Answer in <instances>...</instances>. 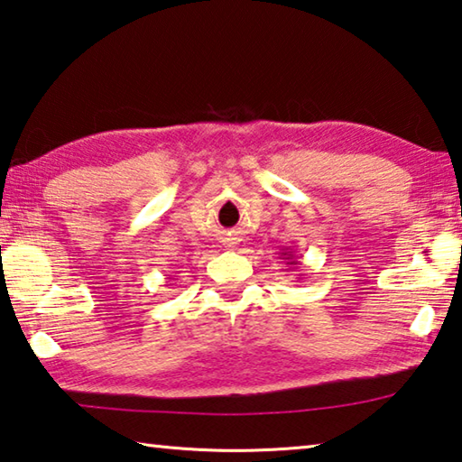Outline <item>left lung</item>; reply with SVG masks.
<instances>
[{"instance_id": "obj_1", "label": "left lung", "mask_w": 462, "mask_h": 462, "mask_svg": "<svg viewBox=\"0 0 462 462\" xmlns=\"http://www.w3.org/2000/svg\"><path fill=\"white\" fill-rule=\"evenodd\" d=\"M282 260H288V265H296L292 252H282Z\"/></svg>"}]
</instances>
